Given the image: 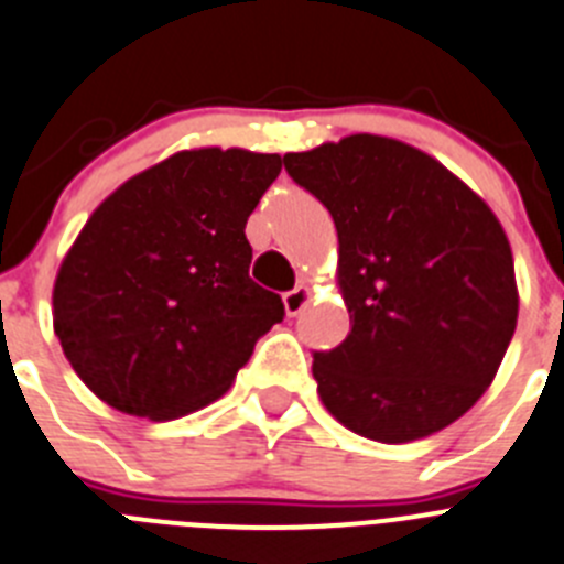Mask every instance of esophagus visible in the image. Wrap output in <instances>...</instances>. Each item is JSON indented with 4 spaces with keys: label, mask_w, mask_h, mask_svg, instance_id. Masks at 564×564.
<instances>
[{
    "label": "esophagus",
    "mask_w": 564,
    "mask_h": 564,
    "mask_svg": "<svg viewBox=\"0 0 564 564\" xmlns=\"http://www.w3.org/2000/svg\"><path fill=\"white\" fill-rule=\"evenodd\" d=\"M312 301V292H308V286H294L292 292L283 294V308H286L289 317H294V314H301L303 308H306V303Z\"/></svg>",
    "instance_id": "34e87169"
}]
</instances>
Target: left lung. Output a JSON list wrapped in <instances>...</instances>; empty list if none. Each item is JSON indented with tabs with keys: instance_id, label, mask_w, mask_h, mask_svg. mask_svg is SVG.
Wrapping results in <instances>:
<instances>
[{
	"instance_id": "1",
	"label": "left lung",
	"mask_w": 564,
	"mask_h": 564,
	"mask_svg": "<svg viewBox=\"0 0 564 564\" xmlns=\"http://www.w3.org/2000/svg\"><path fill=\"white\" fill-rule=\"evenodd\" d=\"M283 165L328 207L339 238L351 332L314 351L326 410L382 444L449 427L514 337V258L497 216L438 160L390 137H343Z\"/></svg>"
}]
</instances>
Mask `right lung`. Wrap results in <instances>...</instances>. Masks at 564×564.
<instances>
[{
  "label": "right lung",
  "instance_id": "right-lung-1",
  "mask_svg": "<svg viewBox=\"0 0 564 564\" xmlns=\"http://www.w3.org/2000/svg\"><path fill=\"white\" fill-rule=\"evenodd\" d=\"M278 174V154L180 151L89 216L55 278L53 328L98 399L169 421L230 388L283 319L281 294L250 278L245 236Z\"/></svg>",
  "mask_w": 564,
  "mask_h": 564
}]
</instances>
